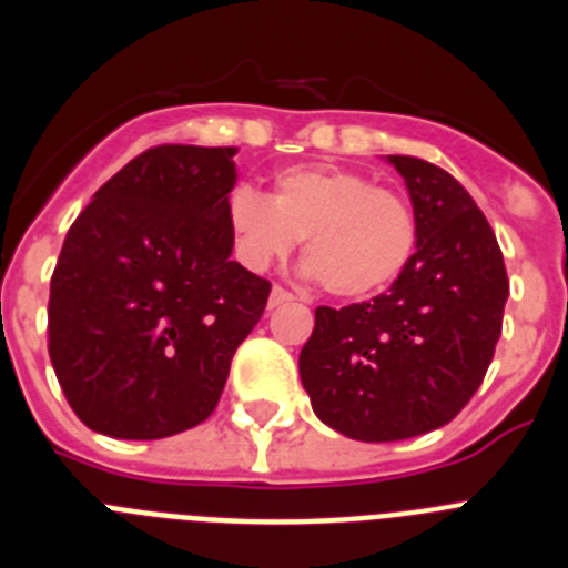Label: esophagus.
I'll return each instance as SVG.
<instances>
[{
	"label": "esophagus",
	"instance_id": "1",
	"mask_svg": "<svg viewBox=\"0 0 568 568\" xmlns=\"http://www.w3.org/2000/svg\"><path fill=\"white\" fill-rule=\"evenodd\" d=\"M295 295L287 293L284 287H273V293H270V307H281V304H290Z\"/></svg>",
	"mask_w": 568,
	"mask_h": 568
}]
</instances>
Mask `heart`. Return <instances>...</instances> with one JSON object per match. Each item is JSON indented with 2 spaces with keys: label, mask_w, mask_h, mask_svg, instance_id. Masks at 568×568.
I'll return each mask as SVG.
<instances>
[{
  "label": "heart",
  "mask_w": 568,
  "mask_h": 568,
  "mask_svg": "<svg viewBox=\"0 0 568 568\" xmlns=\"http://www.w3.org/2000/svg\"><path fill=\"white\" fill-rule=\"evenodd\" d=\"M227 224L250 270H267L304 239L301 273L341 298H364L393 284L418 239L404 195L338 168L284 170L270 199L241 184L230 193Z\"/></svg>",
  "instance_id": "heart-1"
}]
</instances>
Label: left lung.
Returning a JSON list of instances; mask_svg holds the SVG:
<instances>
[{"instance_id":"1","label":"left lung","mask_w":568,"mask_h":568,"mask_svg":"<svg viewBox=\"0 0 568 568\" xmlns=\"http://www.w3.org/2000/svg\"><path fill=\"white\" fill-rule=\"evenodd\" d=\"M386 162L413 202V258L373 301L315 310L298 355L313 413L366 444L433 433L469 404L509 298L498 239L460 182L413 155Z\"/></svg>"}]
</instances>
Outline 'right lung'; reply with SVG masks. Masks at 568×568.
<instances>
[{"label":"right lung","mask_w":568,"mask_h":568,"mask_svg":"<svg viewBox=\"0 0 568 568\" xmlns=\"http://www.w3.org/2000/svg\"><path fill=\"white\" fill-rule=\"evenodd\" d=\"M235 148L144 150L79 213L50 278L48 353L93 433L170 438L210 418L270 281L233 261Z\"/></svg>","instance_id":"obj_1"}]
</instances>
